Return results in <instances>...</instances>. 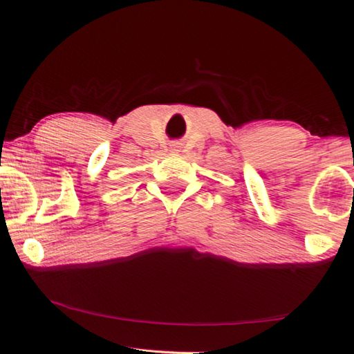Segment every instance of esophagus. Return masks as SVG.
Segmentation results:
<instances>
[{"instance_id":"34e87169","label":"esophagus","mask_w":354,"mask_h":354,"mask_svg":"<svg viewBox=\"0 0 354 354\" xmlns=\"http://www.w3.org/2000/svg\"><path fill=\"white\" fill-rule=\"evenodd\" d=\"M178 146H175V144H173V147H171V151H178V149H176Z\"/></svg>"}]
</instances>
